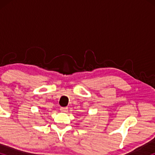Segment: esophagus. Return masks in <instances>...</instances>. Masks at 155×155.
I'll use <instances>...</instances> for the list:
<instances>
[{
	"instance_id": "34e87169",
	"label": "esophagus",
	"mask_w": 155,
	"mask_h": 155,
	"mask_svg": "<svg viewBox=\"0 0 155 155\" xmlns=\"http://www.w3.org/2000/svg\"><path fill=\"white\" fill-rule=\"evenodd\" d=\"M68 109V108L67 107H61V108H60V110H61L62 112H67Z\"/></svg>"
}]
</instances>
